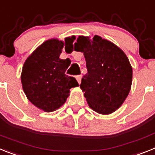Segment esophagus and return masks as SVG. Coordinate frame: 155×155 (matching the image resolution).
I'll return each mask as SVG.
<instances>
[{
	"mask_svg": "<svg viewBox=\"0 0 155 155\" xmlns=\"http://www.w3.org/2000/svg\"><path fill=\"white\" fill-rule=\"evenodd\" d=\"M76 80H77L78 83L79 84H80L81 83V80H82V76L80 75V76H76Z\"/></svg>",
	"mask_w": 155,
	"mask_h": 155,
	"instance_id": "esophagus-1",
	"label": "esophagus"
}]
</instances>
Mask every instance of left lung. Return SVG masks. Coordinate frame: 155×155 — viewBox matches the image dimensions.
<instances>
[{
	"label": "left lung",
	"instance_id": "8db88e82",
	"mask_svg": "<svg viewBox=\"0 0 155 155\" xmlns=\"http://www.w3.org/2000/svg\"><path fill=\"white\" fill-rule=\"evenodd\" d=\"M75 51L83 52L87 74L80 88L89 107L101 115H109L122 106L130 93L133 68L122 49L95 35L79 36Z\"/></svg>",
	"mask_w": 155,
	"mask_h": 155
}]
</instances>
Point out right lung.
Listing matches in <instances>:
<instances>
[{"instance_id":"add662e5","label":"right lung","mask_w":155,"mask_h":155,"mask_svg":"<svg viewBox=\"0 0 155 155\" xmlns=\"http://www.w3.org/2000/svg\"><path fill=\"white\" fill-rule=\"evenodd\" d=\"M75 36L64 41L46 40L29 55L22 67L21 82L28 100L39 109L52 112L66 101L70 89L79 86L76 79L65 75L71 61L60 58L64 46L71 47Z\"/></svg>"}]
</instances>
